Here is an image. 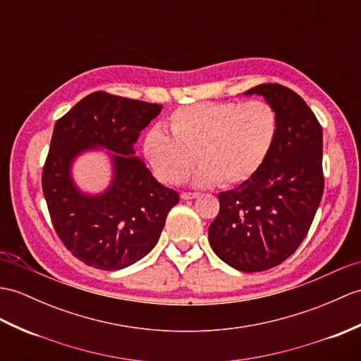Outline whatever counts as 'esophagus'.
Returning a JSON list of instances; mask_svg holds the SVG:
<instances>
[{"label":"esophagus","instance_id":"34e87169","mask_svg":"<svg viewBox=\"0 0 361 361\" xmlns=\"http://www.w3.org/2000/svg\"><path fill=\"white\" fill-rule=\"evenodd\" d=\"M197 197H198L197 192H183V194H181L183 200H194Z\"/></svg>","mask_w":361,"mask_h":361}]
</instances>
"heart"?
I'll return each instance as SVG.
<instances>
[{"instance_id":"1","label":"heart","mask_w":361,"mask_h":361,"mask_svg":"<svg viewBox=\"0 0 361 361\" xmlns=\"http://www.w3.org/2000/svg\"><path fill=\"white\" fill-rule=\"evenodd\" d=\"M167 124L171 135L154 128L142 141L149 166L167 184L181 183L198 160V186H237L262 169L279 135V115L262 99L183 106Z\"/></svg>"}]
</instances>
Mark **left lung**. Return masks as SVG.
Wrapping results in <instances>:
<instances>
[{
  "label": "left lung",
  "instance_id": "obj_1",
  "mask_svg": "<svg viewBox=\"0 0 361 361\" xmlns=\"http://www.w3.org/2000/svg\"><path fill=\"white\" fill-rule=\"evenodd\" d=\"M262 95L279 115V135L252 178L220 192V212L209 226L214 252L233 269L262 272L295 252L323 197V132L294 90L266 82Z\"/></svg>",
  "mask_w": 361,
  "mask_h": 361
}]
</instances>
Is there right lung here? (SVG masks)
<instances>
[{
  "instance_id": "1",
  "label": "right lung",
  "mask_w": 361,
  "mask_h": 361,
  "mask_svg": "<svg viewBox=\"0 0 361 361\" xmlns=\"http://www.w3.org/2000/svg\"><path fill=\"white\" fill-rule=\"evenodd\" d=\"M160 112V104L94 92L55 123L43 194L56 235L87 266L118 271L146 257L180 201L133 157L140 132ZM97 147L113 152L114 178L103 195L87 196L73 184L70 166Z\"/></svg>"
}]
</instances>
